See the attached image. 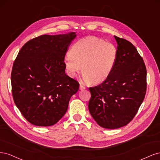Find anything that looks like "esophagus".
Listing matches in <instances>:
<instances>
[{
	"instance_id": "esophagus-1",
	"label": "esophagus",
	"mask_w": 160,
	"mask_h": 160,
	"mask_svg": "<svg viewBox=\"0 0 160 160\" xmlns=\"http://www.w3.org/2000/svg\"><path fill=\"white\" fill-rule=\"evenodd\" d=\"M85 89V86L83 85V84L80 83V86H79V89L80 90H83V89Z\"/></svg>"
}]
</instances>
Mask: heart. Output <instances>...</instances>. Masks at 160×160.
I'll return each mask as SVG.
<instances>
[{
    "instance_id": "obj_1",
    "label": "heart",
    "mask_w": 160,
    "mask_h": 160,
    "mask_svg": "<svg viewBox=\"0 0 160 160\" xmlns=\"http://www.w3.org/2000/svg\"><path fill=\"white\" fill-rule=\"evenodd\" d=\"M117 59L118 49L113 43L88 36L72 45L65 57V65L70 77H76L82 68L85 81L98 84L109 76Z\"/></svg>"
}]
</instances>
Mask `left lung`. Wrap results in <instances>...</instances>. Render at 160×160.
I'll return each mask as SVG.
<instances>
[{
  "mask_svg": "<svg viewBox=\"0 0 160 160\" xmlns=\"http://www.w3.org/2000/svg\"><path fill=\"white\" fill-rule=\"evenodd\" d=\"M118 59L102 83L89 88L88 108L99 126L118 129L128 125L136 115L146 92L147 71L142 57L129 41L114 36Z\"/></svg>",
  "mask_w": 160,
  "mask_h": 160,
  "instance_id": "8db88e82",
  "label": "left lung"
}]
</instances>
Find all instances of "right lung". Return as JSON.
Listing matches in <instances>:
<instances>
[{"mask_svg":"<svg viewBox=\"0 0 160 160\" xmlns=\"http://www.w3.org/2000/svg\"><path fill=\"white\" fill-rule=\"evenodd\" d=\"M75 32L44 35L26 42L11 72L13 99L28 122L51 126L62 118L79 83L65 73V53Z\"/></svg>","mask_w":160,"mask_h":160,"instance_id":"obj_1","label":"right lung"}]
</instances>
